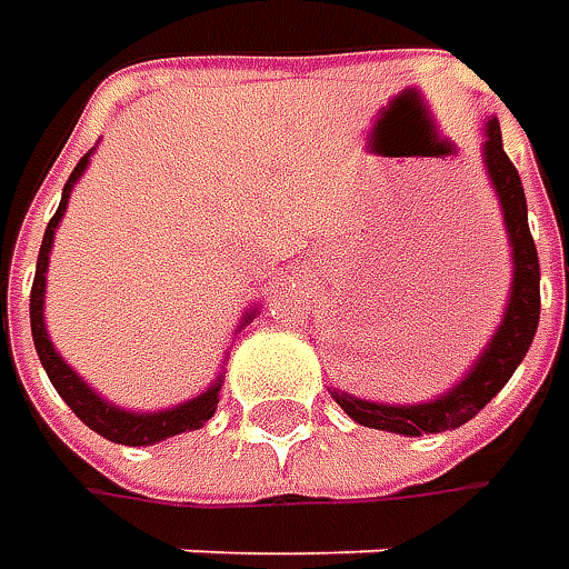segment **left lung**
<instances>
[{
	"instance_id": "obj_1",
	"label": "left lung",
	"mask_w": 569,
	"mask_h": 569,
	"mask_svg": "<svg viewBox=\"0 0 569 569\" xmlns=\"http://www.w3.org/2000/svg\"><path fill=\"white\" fill-rule=\"evenodd\" d=\"M481 158H485L488 180H491V189L500 202L503 228H507V240H510V259H513V281H510L503 319L493 329L488 345L481 348V355L466 370V377L430 402H370V399H358V396L341 392V389H329L332 399L341 405V411L348 418H355L358 425L402 433V437L456 430V427L471 421L507 386V380L513 377V370L522 363L529 345L536 339L538 310H541V291H538L541 272H538L536 240L529 233V208H526L522 180L516 173L513 161L503 151L500 122L493 117H488V122H485Z\"/></svg>"
}]
</instances>
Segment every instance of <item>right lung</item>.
<instances>
[{
	"mask_svg": "<svg viewBox=\"0 0 569 569\" xmlns=\"http://www.w3.org/2000/svg\"><path fill=\"white\" fill-rule=\"evenodd\" d=\"M94 151H88L78 167L72 170L69 183L62 187V199H59V208L47 224V233H43V243H40V256H37V274H33V288H31V336L33 348H37V358L43 363L47 377L56 386V392L62 396V402L69 405L76 411L78 418L84 425L91 427L94 433L113 440V443H122V447H151V443H161L167 437H177V433H187V430H199L206 427V421L214 415L218 408V399H221V382L224 377H214V382L208 386L206 392L192 396L187 402L173 405V408H161V411H129V408H120V405L107 402L100 396L94 386L78 377L76 370L66 363V358L56 351V345L50 341V332H47V322H43V297H47V269H50V252H53V237L62 214H66V206H69V196L72 189L81 180V173L88 170V161H91ZM259 313V303L250 307L240 326L243 329L252 317Z\"/></svg>",
	"mask_w": 569,
	"mask_h": 569,
	"instance_id": "add662e5",
	"label": "right lung"
}]
</instances>
